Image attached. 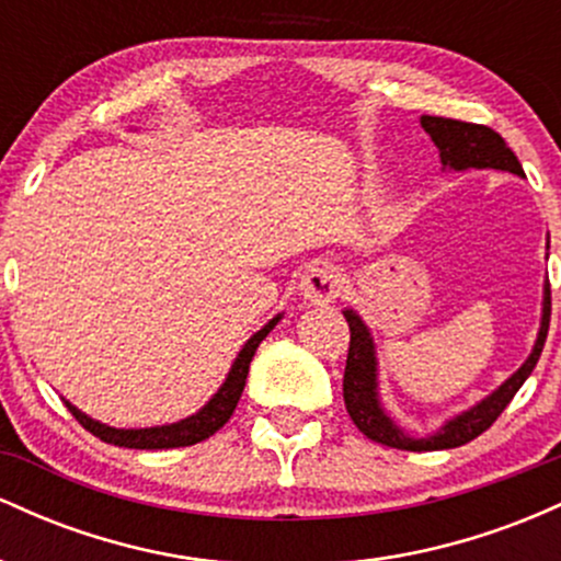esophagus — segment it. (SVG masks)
<instances>
[{"mask_svg": "<svg viewBox=\"0 0 561 561\" xmlns=\"http://www.w3.org/2000/svg\"><path fill=\"white\" fill-rule=\"evenodd\" d=\"M343 293V276L332 266H311L300 279V295L308 302L327 306Z\"/></svg>", "mask_w": 561, "mask_h": 561, "instance_id": "34e87169", "label": "esophagus"}]
</instances>
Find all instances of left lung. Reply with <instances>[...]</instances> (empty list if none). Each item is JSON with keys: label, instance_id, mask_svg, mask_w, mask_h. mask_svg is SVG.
Returning a JSON list of instances; mask_svg holds the SVG:
<instances>
[{"label": "left lung", "instance_id": "obj_1", "mask_svg": "<svg viewBox=\"0 0 561 561\" xmlns=\"http://www.w3.org/2000/svg\"><path fill=\"white\" fill-rule=\"evenodd\" d=\"M422 126L424 131L433 137L437 150H440L443 165H448V169H499L525 176L517 156L508 150L504 137L495 134L493 128L482 124H467V121L437 118V115H422ZM343 313L347 327H351V345H347V362L343 377V398L353 424H356L369 440L382 443V446L388 448L443 450L465 446V443L474 440V437L485 433V430L499 420L501 411L512 403V398L517 396L519 388H523V382L530 377V371L536 369L540 351H543L546 343V334H549L551 287L546 285L543 289V319H540V332L530 358H527V362L519 366L499 390L491 392L485 401H480L474 409H469L465 414L456 416V420L443 424V427L430 437H409L388 414H385L377 398V358L369 330H366L364 321L353 311Z\"/></svg>", "mask_w": 561, "mask_h": 561}]
</instances>
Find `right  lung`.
I'll use <instances>...</instances> for the list:
<instances>
[{"label": "right lung", "mask_w": 561, "mask_h": 561, "mask_svg": "<svg viewBox=\"0 0 561 561\" xmlns=\"http://www.w3.org/2000/svg\"><path fill=\"white\" fill-rule=\"evenodd\" d=\"M282 317H276L268 321L266 327H263L261 332H255L253 337L244 343V347L240 351V356H237L234 366H231L227 382L221 385V390L216 392L214 398H210L208 405H203V409L197 411L195 416H190V420H182L176 424H165V427H147V430H115V427H107V424H100L94 422L92 416L81 414L76 405H68L70 414L76 416V422L81 424L83 430H89L94 437H100V440L105 443H113V446H121V448H184V446H195V443L205 440V437H210L218 430L224 427V424L229 422V416L234 414L237 409V401H240L242 390H244V379H248V369H250V362H253L255 356V347L261 345V340L266 337L268 332L274 330V324L279 321Z\"/></svg>", "instance_id": "1"}]
</instances>
